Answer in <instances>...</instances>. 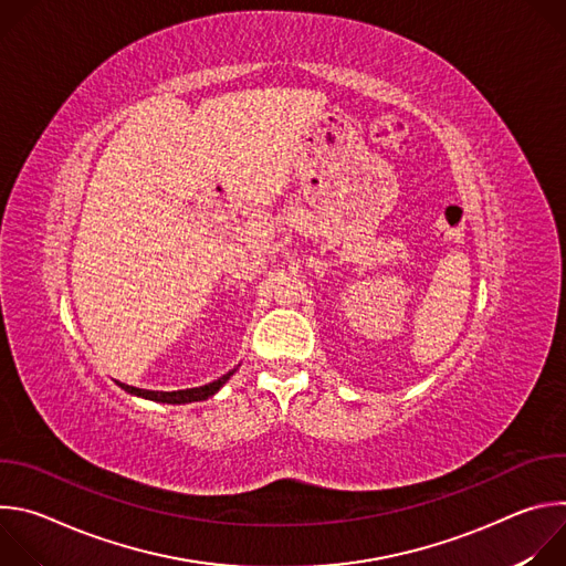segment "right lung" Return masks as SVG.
Wrapping results in <instances>:
<instances>
[{
	"mask_svg": "<svg viewBox=\"0 0 566 566\" xmlns=\"http://www.w3.org/2000/svg\"><path fill=\"white\" fill-rule=\"evenodd\" d=\"M232 371H228L226 376L217 378L214 382H208L203 387H192V389H179V391H151V389H138V387H132V385H125V382H118L125 391L129 394H136V396H143V398H149V400H158V402H192V400H206L210 398L228 378H230Z\"/></svg>",
	"mask_w": 566,
	"mask_h": 566,
	"instance_id": "add662e5",
	"label": "right lung"
}]
</instances>
